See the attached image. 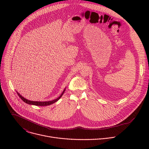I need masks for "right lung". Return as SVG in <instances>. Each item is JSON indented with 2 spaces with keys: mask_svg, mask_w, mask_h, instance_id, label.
Instances as JSON below:
<instances>
[{
  "mask_svg": "<svg viewBox=\"0 0 149 149\" xmlns=\"http://www.w3.org/2000/svg\"><path fill=\"white\" fill-rule=\"evenodd\" d=\"M65 89L63 91L62 93L61 94V95L57 98L55 100H54L52 101H30V100H28L26 98H25L24 97H23L22 95H20V94H19L17 92V94H18L19 97L21 98V100H23L25 103H27L28 104H31V105H38V106H47V105H51L53 103H55V102H56L58 100H59L60 99V98L62 96V95L63 94V93H64V91H65Z\"/></svg>",
  "mask_w": 149,
  "mask_h": 149,
  "instance_id": "right-lung-1",
  "label": "right lung"
}]
</instances>
